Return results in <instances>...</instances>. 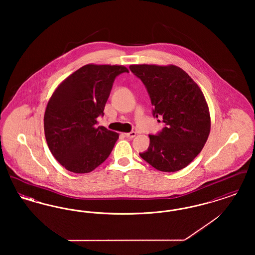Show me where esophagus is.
Wrapping results in <instances>:
<instances>
[{"mask_svg":"<svg viewBox=\"0 0 255 255\" xmlns=\"http://www.w3.org/2000/svg\"><path fill=\"white\" fill-rule=\"evenodd\" d=\"M135 134H136L135 132H130V133H125V136H126V137H129V138H133V137L135 136Z\"/></svg>","mask_w":255,"mask_h":255,"instance_id":"1","label":"esophagus"}]
</instances>
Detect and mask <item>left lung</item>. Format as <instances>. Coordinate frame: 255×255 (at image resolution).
I'll list each match as a JSON object with an SVG mask.
<instances>
[{
  "instance_id": "left-lung-1",
  "label": "left lung",
  "mask_w": 255,
  "mask_h": 255,
  "mask_svg": "<svg viewBox=\"0 0 255 255\" xmlns=\"http://www.w3.org/2000/svg\"><path fill=\"white\" fill-rule=\"evenodd\" d=\"M129 68L145 85L154 106L153 116L165 124L158 134H149V147L139 156L162 172L186 167L202 151L210 132L209 109L203 92L174 65Z\"/></svg>"
}]
</instances>
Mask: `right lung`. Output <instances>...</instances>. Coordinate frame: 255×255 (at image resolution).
<instances>
[{"label": "right lung", "instance_id": "add662e5", "mask_svg": "<svg viewBox=\"0 0 255 255\" xmlns=\"http://www.w3.org/2000/svg\"><path fill=\"white\" fill-rule=\"evenodd\" d=\"M122 73L129 71L122 65L88 64L69 75L49 98L45 136L66 169L89 173L109 157L120 134L96 124L104 115L115 78Z\"/></svg>", "mask_w": 255, "mask_h": 255}]
</instances>
